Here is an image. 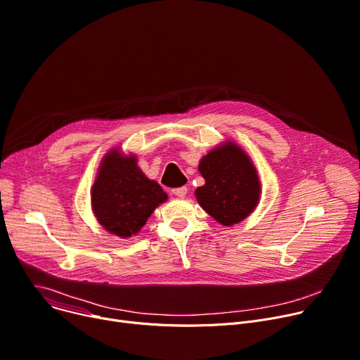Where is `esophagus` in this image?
Returning a JSON list of instances; mask_svg holds the SVG:
<instances>
[{"label":"esophagus","mask_w":360,"mask_h":360,"mask_svg":"<svg viewBox=\"0 0 360 360\" xmlns=\"http://www.w3.org/2000/svg\"><path fill=\"white\" fill-rule=\"evenodd\" d=\"M173 195H174V196H177V198H180V199L186 198V195H187V187H186V186H183V187L173 188Z\"/></svg>","instance_id":"1"}]
</instances>
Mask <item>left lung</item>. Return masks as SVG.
<instances>
[{
	"label": "left lung",
	"instance_id": "1",
	"mask_svg": "<svg viewBox=\"0 0 360 360\" xmlns=\"http://www.w3.org/2000/svg\"><path fill=\"white\" fill-rule=\"evenodd\" d=\"M205 186L195 195L199 205L220 225L232 226L258 205L261 184L251 158L235 143L219 146L200 160Z\"/></svg>",
	"mask_w": 360,
	"mask_h": 360
}]
</instances>
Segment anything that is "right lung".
Segmentation results:
<instances>
[{
  "instance_id": "1",
  "label": "right lung",
  "mask_w": 360,
  "mask_h": 360,
  "mask_svg": "<svg viewBox=\"0 0 360 360\" xmlns=\"http://www.w3.org/2000/svg\"><path fill=\"white\" fill-rule=\"evenodd\" d=\"M91 199L105 231L131 238L141 231L154 209L167 200V193L140 170L135 155L114 148L99 165Z\"/></svg>"
}]
</instances>
